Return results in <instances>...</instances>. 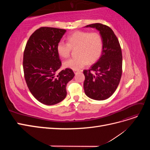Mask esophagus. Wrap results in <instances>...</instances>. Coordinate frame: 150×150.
<instances>
[{"label":"esophagus","instance_id":"34e87169","mask_svg":"<svg viewBox=\"0 0 150 150\" xmlns=\"http://www.w3.org/2000/svg\"><path fill=\"white\" fill-rule=\"evenodd\" d=\"M73 71H74V73H75V74H76V73H77V72H78L79 71V70H76V69H74V70H73Z\"/></svg>","mask_w":150,"mask_h":150}]
</instances>
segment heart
I'll list each match as a JSON object with an SVG mask.
<instances>
[{"mask_svg":"<svg viewBox=\"0 0 150 150\" xmlns=\"http://www.w3.org/2000/svg\"><path fill=\"white\" fill-rule=\"evenodd\" d=\"M67 43L59 42L57 45L58 55L62 58L70 56L72 49H77L78 57L71 58L64 62L66 67L78 70L88 64L97 61L103 49V40L98 32L79 30L67 38Z\"/></svg>","mask_w":150,"mask_h":150,"instance_id":"b5f03b06","label":"heart"}]
</instances>
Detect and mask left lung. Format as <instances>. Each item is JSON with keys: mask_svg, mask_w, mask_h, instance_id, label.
<instances>
[{"mask_svg": "<svg viewBox=\"0 0 150 150\" xmlns=\"http://www.w3.org/2000/svg\"><path fill=\"white\" fill-rule=\"evenodd\" d=\"M86 28L96 29L103 38V49L100 58L84 70V89L86 96L94 100H104L115 93L122 74V52L119 40L112 30L100 23ZM95 72L93 74L92 71Z\"/></svg>", "mask_w": 150, "mask_h": 150, "instance_id": "8db88e82", "label": "left lung"}]
</instances>
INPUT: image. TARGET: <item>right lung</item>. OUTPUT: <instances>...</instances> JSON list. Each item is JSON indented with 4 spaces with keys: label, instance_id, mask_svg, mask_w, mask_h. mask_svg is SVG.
<instances>
[{
    "label": "right lung",
    "instance_id": "add662e5",
    "mask_svg": "<svg viewBox=\"0 0 150 150\" xmlns=\"http://www.w3.org/2000/svg\"><path fill=\"white\" fill-rule=\"evenodd\" d=\"M66 32L42 27L30 36L24 52L27 85L34 97L46 105H54L66 98V85L74 76L69 68L58 72L61 62L56 47Z\"/></svg>",
    "mask_w": 150,
    "mask_h": 150
}]
</instances>
